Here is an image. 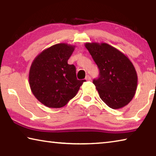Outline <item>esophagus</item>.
I'll return each mask as SVG.
<instances>
[{
	"mask_svg": "<svg viewBox=\"0 0 156 156\" xmlns=\"http://www.w3.org/2000/svg\"><path fill=\"white\" fill-rule=\"evenodd\" d=\"M85 80H86L87 81L91 80V77H90V76H87L86 78H85Z\"/></svg>",
	"mask_w": 156,
	"mask_h": 156,
	"instance_id": "obj_1",
	"label": "esophagus"
}]
</instances>
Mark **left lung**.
<instances>
[{
    "label": "left lung",
    "mask_w": 156,
    "mask_h": 156,
    "mask_svg": "<svg viewBox=\"0 0 156 156\" xmlns=\"http://www.w3.org/2000/svg\"><path fill=\"white\" fill-rule=\"evenodd\" d=\"M84 46L99 68L93 83L100 98L108 107L121 109L136 94L138 76L129 58L115 47L105 43H86Z\"/></svg>",
    "instance_id": "8db88e82"
}]
</instances>
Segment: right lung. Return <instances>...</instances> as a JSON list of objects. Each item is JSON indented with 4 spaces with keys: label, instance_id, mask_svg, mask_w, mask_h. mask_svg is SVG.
<instances>
[{
    "label": "right lung",
    "instance_id": "right-lung-1",
    "mask_svg": "<svg viewBox=\"0 0 156 156\" xmlns=\"http://www.w3.org/2000/svg\"><path fill=\"white\" fill-rule=\"evenodd\" d=\"M74 49L72 44H56L41 51L31 63L29 73L31 91L44 106H65L85 81L78 80L75 66L67 62Z\"/></svg>",
    "mask_w": 156,
    "mask_h": 156
}]
</instances>
